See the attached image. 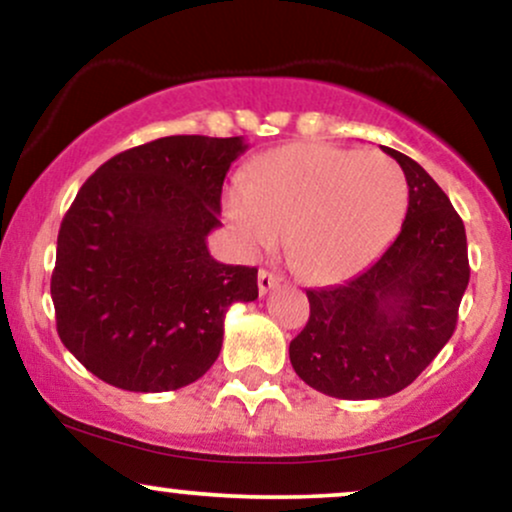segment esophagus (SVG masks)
I'll return each mask as SVG.
<instances>
[{"label":"esophagus","instance_id":"esophagus-1","mask_svg":"<svg viewBox=\"0 0 512 512\" xmlns=\"http://www.w3.org/2000/svg\"><path fill=\"white\" fill-rule=\"evenodd\" d=\"M280 278L278 275L268 273V270H258V292L261 294H268L273 287H278Z\"/></svg>","mask_w":512,"mask_h":512}]
</instances>
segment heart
<instances>
[{
  "instance_id": "b5f03b06",
  "label": "heart",
  "mask_w": 512,
  "mask_h": 512,
  "mask_svg": "<svg viewBox=\"0 0 512 512\" xmlns=\"http://www.w3.org/2000/svg\"><path fill=\"white\" fill-rule=\"evenodd\" d=\"M410 201L405 172L381 150L302 141L270 150L222 198L239 251L278 244L299 275L338 282L362 270L398 232Z\"/></svg>"
}]
</instances>
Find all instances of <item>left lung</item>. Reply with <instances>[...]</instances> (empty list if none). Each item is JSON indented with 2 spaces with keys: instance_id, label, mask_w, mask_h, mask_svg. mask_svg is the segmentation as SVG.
Wrapping results in <instances>:
<instances>
[{
  "instance_id": "1",
  "label": "left lung",
  "mask_w": 512,
  "mask_h": 512,
  "mask_svg": "<svg viewBox=\"0 0 512 512\" xmlns=\"http://www.w3.org/2000/svg\"><path fill=\"white\" fill-rule=\"evenodd\" d=\"M410 184L395 242L345 285L306 290L311 314L290 342L306 386L340 400L400 393L434 362L470 282L467 237L450 198L419 162L383 146Z\"/></svg>"
}]
</instances>
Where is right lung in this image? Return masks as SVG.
Segmentation results:
<instances>
[{
    "label": "right lung",
    "instance_id": "add662e5",
    "mask_svg": "<svg viewBox=\"0 0 512 512\" xmlns=\"http://www.w3.org/2000/svg\"><path fill=\"white\" fill-rule=\"evenodd\" d=\"M242 136H165L114 155L57 237L52 302L64 347L114 388L165 393L218 359L225 314L258 297L256 268L208 251Z\"/></svg>",
    "mask_w": 512,
    "mask_h": 512
}]
</instances>
